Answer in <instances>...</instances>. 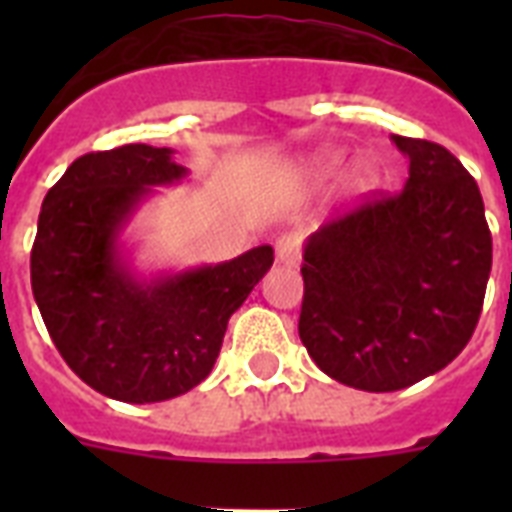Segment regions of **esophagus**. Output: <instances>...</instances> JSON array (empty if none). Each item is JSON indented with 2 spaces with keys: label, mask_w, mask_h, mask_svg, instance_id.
<instances>
[{
  "label": "esophagus",
  "mask_w": 512,
  "mask_h": 512,
  "mask_svg": "<svg viewBox=\"0 0 512 512\" xmlns=\"http://www.w3.org/2000/svg\"><path fill=\"white\" fill-rule=\"evenodd\" d=\"M276 260L284 265L300 263V236L297 233H281L276 239Z\"/></svg>",
  "instance_id": "obj_1"
}]
</instances>
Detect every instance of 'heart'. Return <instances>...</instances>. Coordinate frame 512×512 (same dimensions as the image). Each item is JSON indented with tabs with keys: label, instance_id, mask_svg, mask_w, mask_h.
<instances>
[{
	"label": "heart",
	"instance_id": "heart-1",
	"mask_svg": "<svg viewBox=\"0 0 512 512\" xmlns=\"http://www.w3.org/2000/svg\"><path fill=\"white\" fill-rule=\"evenodd\" d=\"M340 151H321V154L313 156L311 167L319 175H329V172H335V167L340 164ZM374 162L369 159V156H358L356 162L350 164L348 175H345V183H348V188H366V185L372 183L374 180Z\"/></svg>",
	"mask_w": 512,
	"mask_h": 512
}]
</instances>
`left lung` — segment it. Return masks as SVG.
I'll list each match as a JSON object with an SVG mask.
<instances>
[{
	"mask_svg": "<svg viewBox=\"0 0 512 512\" xmlns=\"http://www.w3.org/2000/svg\"><path fill=\"white\" fill-rule=\"evenodd\" d=\"M409 156L398 193L366 199L303 252L300 340L321 372L390 393L441 372L473 337L492 271L476 180L444 146L393 135Z\"/></svg>",
	"mask_w": 512,
	"mask_h": 512,
	"instance_id": "obj_1",
	"label": "left lung"
}]
</instances>
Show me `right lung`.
I'll list each match as a JSON object with an SVG mask.
<instances>
[{
	"label": "right lung",
	"mask_w": 512,
	"mask_h": 512,
	"mask_svg": "<svg viewBox=\"0 0 512 512\" xmlns=\"http://www.w3.org/2000/svg\"><path fill=\"white\" fill-rule=\"evenodd\" d=\"M170 148L146 143L79 156L44 196L31 289L60 356L90 388L154 404L196 388L233 311L273 265L268 244L220 265L140 281L119 231L154 185L185 177Z\"/></svg>",
	"instance_id": "1"
}]
</instances>
